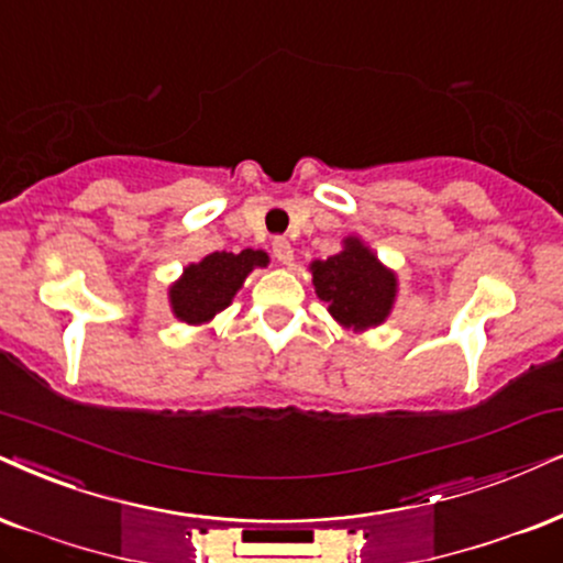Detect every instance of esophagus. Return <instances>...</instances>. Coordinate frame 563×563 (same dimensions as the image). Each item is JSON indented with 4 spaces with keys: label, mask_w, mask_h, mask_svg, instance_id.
<instances>
[{
    "label": "esophagus",
    "mask_w": 563,
    "mask_h": 563,
    "mask_svg": "<svg viewBox=\"0 0 563 563\" xmlns=\"http://www.w3.org/2000/svg\"><path fill=\"white\" fill-rule=\"evenodd\" d=\"M273 254H275V260L280 262V265H286V267L294 265V249H290L286 239H275L273 241Z\"/></svg>",
    "instance_id": "1"
}]
</instances>
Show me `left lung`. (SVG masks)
Here are the masks:
<instances>
[{
	"mask_svg": "<svg viewBox=\"0 0 563 563\" xmlns=\"http://www.w3.org/2000/svg\"><path fill=\"white\" fill-rule=\"evenodd\" d=\"M319 301L343 330L366 332L387 322L397 301V273L376 257L358 236H345L343 249L309 265Z\"/></svg>",
	"mask_w": 563,
	"mask_h": 563,
	"instance_id": "8db88e82",
	"label": "left lung"
}]
</instances>
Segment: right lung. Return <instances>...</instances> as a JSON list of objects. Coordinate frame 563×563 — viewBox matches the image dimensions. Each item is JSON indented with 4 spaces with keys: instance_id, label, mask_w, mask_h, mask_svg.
Masks as SVG:
<instances>
[{
    "instance_id": "obj_1",
    "label": "right lung",
    "mask_w": 563,
    "mask_h": 563,
    "mask_svg": "<svg viewBox=\"0 0 563 563\" xmlns=\"http://www.w3.org/2000/svg\"><path fill=\"white\" fill-rule=\"evenodd\" d=\"M267 252L262 249H241L239 254L212 252L191 262L184 267L179 280L168 286L170 311L184 324L199 327L212 322L220 311L229 309L249 273L267 267Z\"/></svg>"
}]
</instances>
